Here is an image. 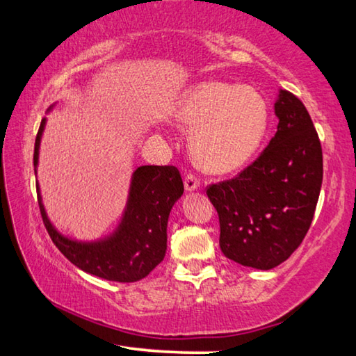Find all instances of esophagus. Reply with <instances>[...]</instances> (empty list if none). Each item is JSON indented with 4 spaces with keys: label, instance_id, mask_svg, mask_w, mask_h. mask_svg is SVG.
Masks as SVG:
<instances>
[{
    "label": "esophagus",
    "instance_id": "obj_1",
    "mask_svg": "<svg viewBox=\"0 0 356 356\" xmlns=\"http://www.w3.org/2000/svg\"><path fill=\"white\" fill-rule=\"evenodd\" d=\"M200 188V179H197L195 174L188 172L185 176V190L186 191H195Z\"/></svg>",
    "mask_w": 356,
    "mask_h": 356
}]
</instances>
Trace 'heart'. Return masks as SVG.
<instances>
[{
	"label": "heart",
	"instance_id": "b5f03b06",
	"mask_svg": "<svg viewBox=\"0 0 356 356\" xmlns=\"http://www.w3.org/2000/svg\"><path fill=\"white\" fill-rule=\"evenodd\" d=\"M174 120L193 129L191 149L197 163L227 172L248 161L265 136L267 102L252 88L202 81L180 95Z\"/></svg>",
	"mask_w": 356,
	"mask_h": 356
}]
</instances>
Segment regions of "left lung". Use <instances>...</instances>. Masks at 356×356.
Listing matches in <instances>:
<instances>
[{"label": "left lung", "mask_w": 356, "mask_h": 356, "mask_svg": "<svg viewBox=\"0 0 356 356\" xmlns=\"http://www.w3.org/2000/svg\"><path fill=\"white\" fill-rule=\"evenodd\" d=\"M278 130L236 177L207 186L218 212L220 248L245 267L270 270L298 248L321 195L322 146L305 105L280 91Z\"/></svg>", "instance_id": "1"}]
</instances>
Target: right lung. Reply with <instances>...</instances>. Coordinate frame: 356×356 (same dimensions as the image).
Returning <instances> with one entry per match:
<instances>
[{
  "label": "right lung",
  "instance_id": "obj_1",
  "mask_svg": "<svg viewBox=\"0 0 356 356\" xmlns=\"http://www.w3.org/2000/svg\"><path fill=\"white\" fill-rule=\"evenodd\" d=\"M45 119L35 136L34 166H38L40 136ZM184 193V182L176 166H140L134 172L124 218L111 237L83 243L65 238L48 221L42 197L38 201L48 236L69 261L99 278L135 282L146 278L163 261L166 226L171 209Z\"/></svg>",
  "mask_w": 356,
  "mask_h": 356
}]
</instances>
